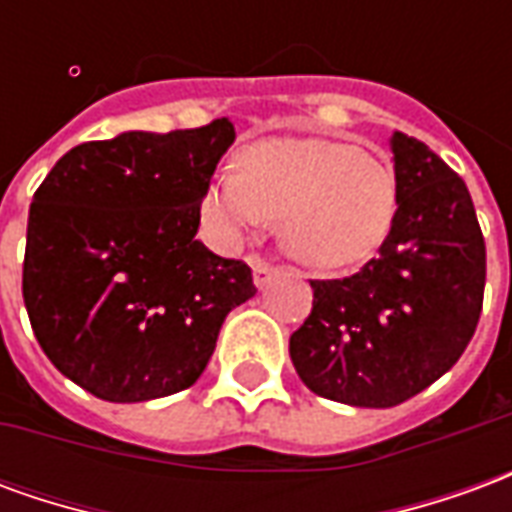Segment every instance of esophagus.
Wrapping results in <instances>:
<instances>
[{
  "instance_id": "esophagus-1",
  "label": "esophagus",
  "mask_w": 512,
  "mask_h": 512,
  "mask_svg": "<svg viewBox=\"0 0 512 512\" xmlns=\"http://www.w3.org/2000/svg\"><path fill=\"white\" fill-rule=\"evenodd\" d=\"M252 274H255L257 288H266L268 282L279 274V268L274 263L263 260V257H252Z\"/></svg>"
}]
</instances>
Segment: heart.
Returning <instances> with one entry per match:
<instances>
[{"mask_svg":"<svg viewBox=\"0 0 512 512\" xmlns=\"http://www.w3.org/2000/svg\"><path fill=\"white\" fill-rule=\"evenodd\" d=\"M202 211L227 235L279 216L293 255L318 268L376 252L397 211L395 172L367 150L312 136H271L244 147L235 172L211 180Z\"/></svg>","mask_w":512,"mask_h":512,"instance_id":"1","label":"heart"}]
</instances>
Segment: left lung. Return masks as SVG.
<instances>
[{
    "mask_svg": "<svg viewBox=\"0 0 512 512\" xmlns=\"http://www.w3.org/2000/svg\"><path fill=\"white\" fill-rule=\"evenodd\" d=\"M397 211L378 255L343 279H310L312 312L290 359L315 395L389 408L450 370L472 340L485 241L463 178L397 131Z\"/></svg>",
    "mask_w": 512,
    "mask_h": 512,
    "instance_id": "obj_1",
    "label": "left lung"
}]
</instances>
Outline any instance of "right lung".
Wrapping results in <instances>:
<instances>
[{
	"label": "right lung",
	"mask_w": 512,
	"mask_h": 512,
	"mask_svg": "<svg viewBox=\"0 0 512 512\" xmlns=\"http://www.w3.org/2000/svg\"><path fill=\"white\" fill-rule=\"evenodd\" d=\"M208 126L84 142L29 205L24 304L51 365L109 403L189 389L227 312L257 293L244 260L197 241L213 169L233 145Z\"/></svg>",
	"instance_id": "add662e5"
}]
</instances>
